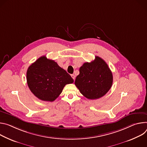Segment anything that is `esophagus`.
<instances>
[{"label": "esophagus", "instance_id": "1", "mask_svg": "<svg viewBox=\"0 0 147 147\" xmlns=\"http://www.w3.org/2000/svg\"><path fill=\"white\" fill-rule=\"evenodd\" d=\"M71 77L72 78V79H74V80H75V76L74 75V74H72V75H71Z\"/></svg>", "mask_w": 147, "mask_h": 147}]
</instances>
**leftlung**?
<instances>
[{"instance_id": "left-lung-1", "label": "left lung", "mask_w": 147, "mask_h": 147, "mask_svg": "<svg viewBox=\"0 0 147 147\" xmlns=\"http://www.w3.org/2000/svg\"><path fill=\"white\" fill-rule=\"evenodd\" d=\"M113 84V75L106 62L96 56L91 62H85L79 68L75 85L85 97L97 99L105 95Z\"/></svg>"}]
</instances>
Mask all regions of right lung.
<instances>
[{
    "label": "right lung",
    "mask_w": 147,
    "mask_h": 147,
    "mask_svg": "<svg viewBox=\"0 0 147 147\" xmlns=\"http://www.w3.org/2000/svg\"><path fill=\"white\" fill-rule=\"evenodd\" d=\"M27 82L31 92L37 98L53 102L61 93L64 86L72 84L74 79L54 60L42 56L28 67Z\"/></svg>",
    "instance_id": "obj_1"
}]
</instances>
